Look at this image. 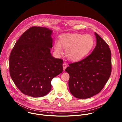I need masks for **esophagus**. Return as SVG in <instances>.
I'll list each match as a JSON object with an SVG mask.
<instances>
[{"instance_id":"esophagus-1","label":"esophagus","mask_w":122,"mask_h":122,"mask_svg":"<svg viewBox=\"0 0 122 122\" xmlns=\"http://www.w3.org/2000/svg\"><path fill=\"white\" fill-rule=\"evenodd\" d=\"M62 66H63V70H65V68L67 67V64L66 63H63V64H62Z\"/></svg>"}]
</instances>
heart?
<instances>
[{
    "label": "heart",
    "instance_id": "1",
    "mask_svg": "<svg viewBox=\"0 0 122 122\" xmlns=\"http://www.w3.org/2000/svg\"><path fill=\"white\" fill-rule=\"evenodd\" d=\"M94 45V40L89 34L64 33L57 39L54 44L55 53L60 55L65 49V56L69 61H77L86 57Z\"/></svg>",
    "mask_w": 122,
    "mask_h": 122
}]
</instances>
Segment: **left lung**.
<instances>
[{"label":"left lung","instance_id":"8db88e82","mask_svg":"<svg viewBox=\"0 0 122 122\" xmlns=\"http://www.w3.org/2000/svg\"><path fill=\"white\" fill-rule=\"evenodd\" d=\"M97 45L92 53L82 61L69 64L65 71L69 74L70 92L79 99L90 98L104 88L112 72L109 46L96 32Z\"/></svg>","mask_w":122,"mask_h":122}]
</instances>
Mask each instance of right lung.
I'll list each match as a JSON object with an SVG mask.
<instances>
[{"label": "right lung", "instance_id": "obj_1", "mask_svg": "<svg viewBox=\"0 0 122 122\" xmlns=\"http://www.w3.org/2000/svg\"><path fill=\"white\" fill-rule=\"evenodd\" d=\"M53 31L45 27L32 26L20 36L9 58L10 76L24 94L44 97L51 89V81L62 73L63 60L53 57Z\"/></svg>", "mask_w": 122, "mask_h": 122}]
</instances>
